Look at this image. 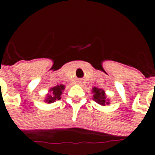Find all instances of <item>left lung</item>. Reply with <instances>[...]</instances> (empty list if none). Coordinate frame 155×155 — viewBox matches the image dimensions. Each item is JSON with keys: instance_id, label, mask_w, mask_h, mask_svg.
<instances>
[{"instance_id": "1", "label": "left lung", "mask_w": 155, "mask_h": 155, "mask_svg": "<svg viewBox=\"0 0 155 155\" xmlns=\"http://www.w3.org/2000/svg\"><path fill=\"white\" fill-rule=\"evenodd\" d=\"M93 92L94 93V101H96L98 104H101V105H105V104H109V102H108L107 100H106V97H105L104 91H102L101 89H98V88L94 87L93 88Z\"/></svg>"}]
</instances>
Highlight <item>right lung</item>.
I'll return each mask as SVG.
<instances>
[{
  "instance_id": "obj_1",
  "label": "right lung",
  "mask_w": 155,
  "mask_h": 155,
  "mask_svg": "<svg viewBox=\"0 0 155 155\" xmlns=\"http://www.w3.org/2000/svg\"><path fill=\"white\" fill-rule=\"evenodd\" d=\"M64 89V86L63 84H60L57 86H54V87L51 88L50 91H51V94H48L47 98L45 101L47 103H53L57 100L61 99V95L62 94V91Z\"/></svg>"
}]
</instances>
